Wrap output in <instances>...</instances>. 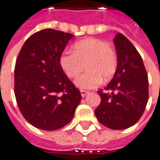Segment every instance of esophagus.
<instances>
[{"mask_svg":"<svg viewBox=\"0 0 160 160\" xmlns=\"http://www.w3.org/2000/svg\"><path fill=\"white\" fill-rule=\"evenodd\" d=\"M80 93H81L82 97H85V96L87 95L88 93V91H86V90H81V91H80Z\"/></svg>","mask_w":160,"mask_h":160,"instance_id":"esophagus-1","label":"esophagus"}]
</instances>
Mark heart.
<instances>
[{"label": "heart", "mask_w": 160, "mask_h": 160, "mask_svg": "<svg viewBox=\"0 0 160 160\" xmlns=\"http://www.w3.org/2000/svg\"><path fill=\"white\" fill-rule=\"evenodd\" d=\"M59 62L70 78L78 75L85 65L87 71L75 79V85L81 89H92L102 81H110L118 67L115 50L108 42L93 38L77 42L73 45V52L62 53Z\"/></svg>", "instance_id": "obj_1"}]
</instances>
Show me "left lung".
Instances as JSON below:
<instances>
[{
  "label": "left lung",
  "mask_w": 160,
  "mask_h": 160,
  "mask_svg": "<svg viewBox=\"0 0 160 160\" xmlns=\"http://www.w3.org/2000/svg\"><path fill=\"white\" fill-rule=\"evenodd\" d=\"M118 67L112 80L98 91L101 102L95 110L98 121L114 130L136 124L148 100V79L143 62L134 45L121 33L114 38Z\"/></svg>",
  "instance_id": "8db88e82"
}]
</instances>
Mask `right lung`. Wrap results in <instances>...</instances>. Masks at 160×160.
Returning <instances> with one entry per match:
<instances>
[{"label":"right lung","instance_id":"right-lung-1","mask_svg":"<svg viewBox=\"0 0 160 160\" xmlns=\"http://www.w3.org/2000/svg\"><path fill=\"white\" fill-rule=\"evenodd\" d=\"M73 36L56 29H43L26 40L14 71V90L26 121L44 131H55L72 120L81 93L60 66Z\"/></svg>","mask_w":160,"mask_h":160}]
</instances>
